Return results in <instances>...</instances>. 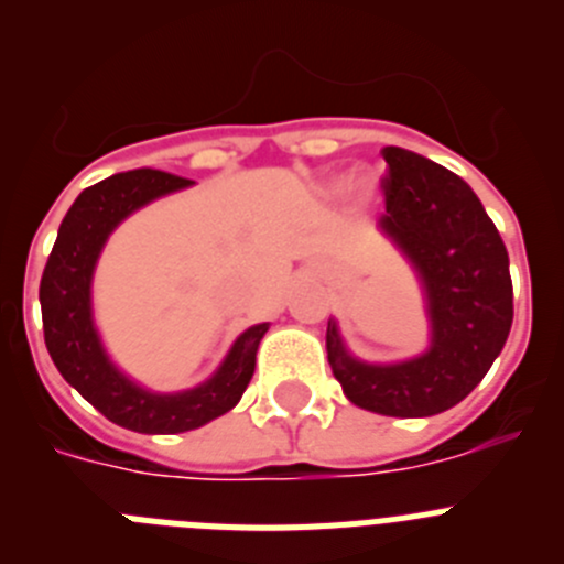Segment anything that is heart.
<instances>
[{
  "mask_svg": "<svg viewBox=\"0 0 564 564\" xmlns=\"http://www.w3.org/2000/svg\"><path fill=\"white\" fill-rule=\"evenodd\" d=\"M372 181L370 177H364V174H358V177H352L350 181V188H358V192H370Z\"/></svg>",
  "mask_w": 564,
  "mask_h": 564,
  "instance_id": "1",
  "label": "heart"
}]
</instances>
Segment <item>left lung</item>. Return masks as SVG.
<instances>
[{
	"label": "left lung",
	"instance_id": "obj_1",
	"mask_svg": "<svg viewBox=\"0 0 564 564\" xmlns=\"http://www.w3.org/2000/svg\"><path fill=\"white\" fill-rule=\"evenodd\" d=\"M381 154L390 174L378 228L421 282L430 347L403 361H361L330 318L327 361L344 395L361 410L430 417L460 403L500 356L514 318L508 251L477 194L455 172L401 147Z\"/></svg>",
	"mask_w": 564,
	"mask_h": 564
}]
</instances>
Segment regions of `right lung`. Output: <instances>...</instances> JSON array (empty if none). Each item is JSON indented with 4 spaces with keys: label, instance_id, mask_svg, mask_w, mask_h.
I'll list each match as a JSON object with an SVG mask.
<instances>
[{
    "label": "right lung",
    "instance_id": "obj_1",
    "mask_svg": "<svg viewBox=\"0 0 564 564\" xmlns=\"http://www.w3.org/2000/svg\"><path fill=\"white\" fill-rule=\"evenodd\" d=\"M188 186L192 181L186 177L158 169H134L84 188L58 226L56 246L39 285L44 344L64 381L76 387L104 417L141 435H177L234 410L257 367L259 341L271 327L262 322L239 333L212 378L181 392L147 390L109 358L93 316L98 257L109 234L129 214Z\"/></svg>",
    "mask_w": 564,
    "mask_h": 564
}]
</instances>
